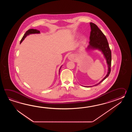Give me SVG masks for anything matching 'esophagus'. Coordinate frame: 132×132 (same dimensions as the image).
I'll return each instance as SVG.
<instances>
[{
    "instance_id": "obj_1",
    "label": "esophagus",
    "mask_w": 132,
    "mask_h": 132,
    "mask_svg": "<svg viewBox=\"0 0 132 132\" xmlns=\"http://www.w3.org/2000/svg\"><path fill=\"white\" fill-rule=\"evenodd\" d=\"M68 59L70 60H75L76 59V57L73 54H71L68 57Z\"/></svg>"
}]
</instances>
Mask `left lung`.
Returning a JSON list of instances; mask_svg holds the SVG:
<instances>
[{
  "label": "left lung",
  "instance_id": "1",
  "mask_svg": "<svg viewBox=\"0 0 132 132\" xmlns=\"http://www.w3.org/2000/svg\"><path fill=\"white\" fill-rule=\"evenodd\" d=\"M91 31L90 33L89 45L87 47L88 50H98L101 51L104 55V57L106 60L108 65V73L107 75L98 84L94 86L98 85L110 75L111 71V52L110 51L109 43L107 38L103 33L98 28V27L93 22H90ZM86 87H92L86 86Z\"/></svg>",
  "mask_w": 132,
  "mask_h": 132
}]
</instances>
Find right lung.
<instances>
[{
  "mask_svg": "<svg viewBox=\"0 0 132 132\" xmlns=\"http://www.w3.org/2000/svg\"><path fill=\"white\" fill-rule=\"evenodd\" d=\"M40 34V31H39L37 30L36 29H29V30H28V31H27L25 32V34H24L23 36L22 37V39L21 40V42H20V44L22 43V41L24 40V39H25V38L27 36H28V35H30V34ZM62 66H61V67H60V69H59V72H60V70L61 68L62 67Z\"/></svg>",
  "mask_w": 132,
  "mask_h": 132,
  "instance_id": "obj_1",
  "label": "right lung"
}]
</instances>
